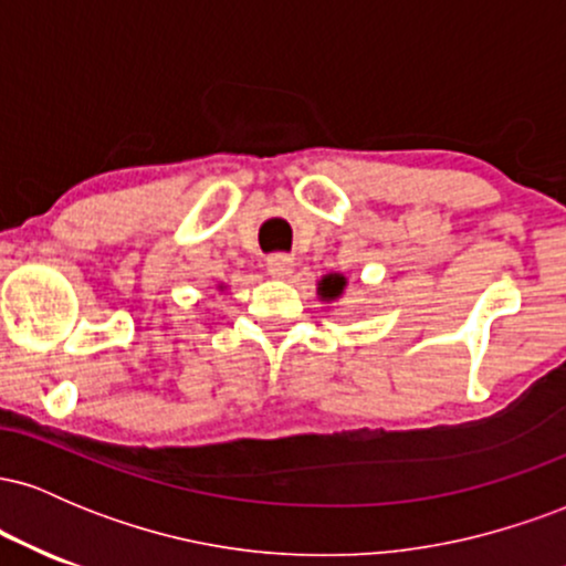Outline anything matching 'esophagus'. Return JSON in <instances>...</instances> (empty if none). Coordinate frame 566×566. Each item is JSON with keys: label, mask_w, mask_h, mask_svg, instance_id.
Masks as SVG:
<instances>
[{"label": "esophagus", "mask_w": 566, "mask_h": 566, "mask_svg": "<svg viewBox=\"0 0 566 566\" xmlns=\"http://www.w3.org/2000/svg\"><path fill=\"white\" fill-rule=\"evenodd\" d=\"M265 269H269L271 276L284 279V276L292 274V269H295V261H292L290 255H271L269 261H265Z\"/></svg>", "instance_id": "1"}]
</instances>
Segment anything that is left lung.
Wrapping results in <instances>:
<instances>
[{
    "instance_id": "8db88e82",
    "label": "left lung",
    "mask_w": 566,
    "mask_h": 566,
    "mask_svg": "<svg viewBox=\"0 0 566 566\" xmlns=\"http://www.w3.org/2000/svg\"><path fill=\"white\" fill-rule=\"evenodd\" d=\"M346 276L343 274H327L319 279V287H316V292H319V297L324 303L329 301H337V297L343 295V290H346Z\"/></svg>"
}]
</instances>
